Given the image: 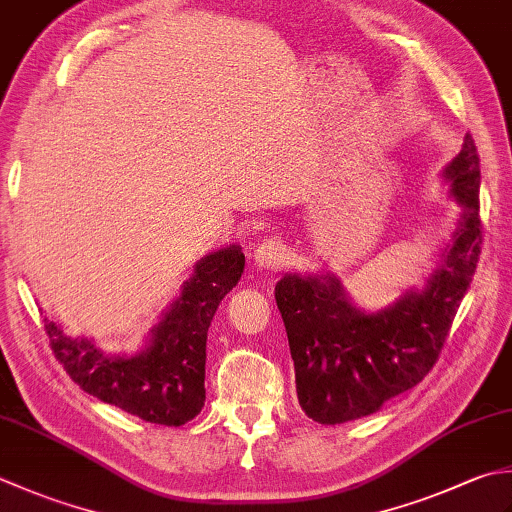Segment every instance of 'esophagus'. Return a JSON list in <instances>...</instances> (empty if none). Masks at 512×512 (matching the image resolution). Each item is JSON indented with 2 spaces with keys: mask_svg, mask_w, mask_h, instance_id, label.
Returning a JSON list of instances; mask_svg holds the SVG:
<instances>
[{
  "mask_svg": "<svg viewBox=\"0 0 512 512\" xmlns=\"http://www.w3.org/2000/svg\"><path fill=\"white\" fill-rule=\"evenodd\" d=\"M286 262V253L282 242H277L275 237L264 239L255 250V264L262 270H279Z\"/></svg>",
  "mask_w": 512,
  "mask_h": 512,
  "instance_id": "obj_1",
  "label": "esophagus"
}]
</instances>
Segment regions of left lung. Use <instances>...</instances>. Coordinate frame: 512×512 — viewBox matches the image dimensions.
I'll return each mask as SVG.
<instances>
[{
  "mask_svg": "<svg viewBox=\"0 0 512 512\" xmlns=\"http://www.w3.org/2000/svg\"><path fill=\"white\" fill-rule=\"evenodd\" d=\"M450 193L466 208L444 264L422 293L364 315L348 302L333 277L286 275L275 286L299 406L319 424L366 417L384 402L417 386L437 364L457 308L482 255L479 155L470 133L446 168Z\"/></svg>",
  "mask_w": 512,
  "mask_h": 512,
  "instance_id": "obj_1",
  "label": "left lung"
}]
</instances>
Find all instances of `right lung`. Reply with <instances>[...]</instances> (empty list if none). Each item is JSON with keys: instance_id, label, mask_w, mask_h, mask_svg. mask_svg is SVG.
Here are the masks:
<instances>
[{"instance_id": "add662e5", "label": "right lung", "mask_w": 512, "mask_h": 512, "mask_svg": "<svg viewBox=\"0 0 512 512\" xmlns=\"http://www.w3.org/2000/svg\"><path fill=\"white\" fill-rule=\"evenodd\" d=\"M244 264L239 246L204 257L142 355L108 357L88 339H70L44 319L48 346L88 395L150 424L182 426L204 406L208 326L222 299L242 279Z\"/></svg>"}]
</instances>
